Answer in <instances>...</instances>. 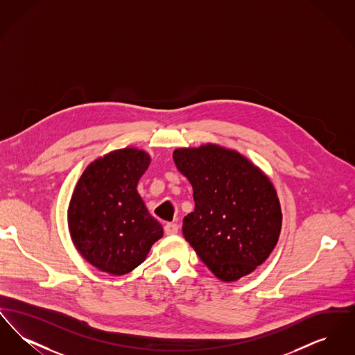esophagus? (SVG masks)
Listing matches in <instances>:
<instances>
[{"instance_id":"1","label":"esophagus","mask_w":355,"mask_h":355,"mask_svg":"<svg viewBox=\"0 0 355 355\" xmlns=\"http://www.w3.org/2000/svg\"><path fill=\"white\" fill-rule=\"evenodd\" d=\"M178 225L177 223H173V222H168L166 225H165V233L168 234V236H174V234H177L178 233Z\"/></svg>"}]
</instances>
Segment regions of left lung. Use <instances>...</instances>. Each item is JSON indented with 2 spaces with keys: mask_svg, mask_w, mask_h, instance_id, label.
Wrapping results in <instances>:
<instances>
[{
  "mask_svg": "<svg viewBox=\"0 0 355 355\" xmlns=\"http://www.w3.org/2000/svg\"><path fill=\"white\" fill-rule=\"evenodd\" d=\"M173 159L196 202L184 218L186 241L223 282L253 272L275 248L282 226L269 177L243 154L217 144L175 149Z\"/></svg>",
  "mask_w": 355,
  "mask_h": 355,
  "instance_id": "obj_1",
  "label": "left lung"
}]
</instances>
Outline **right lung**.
Returning a JSON list of instances; mask_svg holds the SVG:
<instances>
[{
  "label": "right lung",
  "mask_w": 355,
  "mask_h": 355,
  "mask_svg": "<svg viewBox=\"0 0 355 355\" xmlns=\"http://www.w3.org/2000/svg\"><path fill=\"white\" fill-rule=\"evenodd\" d=\"M149 153L122 148L92 161L73 190L68 227L73 245L96 269L125 275L164 236L137 191L150 165Z\"/></svg>",
  "instance_id": "right-lung-1"
}]
</instances>
